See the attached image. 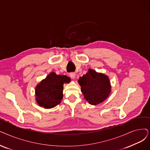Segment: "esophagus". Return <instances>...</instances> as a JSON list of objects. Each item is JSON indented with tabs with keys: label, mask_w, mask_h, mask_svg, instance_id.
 <instances>
[{
	"label": "esophagus",
	"mask_w": 150,
	"mask_h": 150,
	"mask_svg": "<svg viewBox=\"0 0 150 150\" xmlns=\"http://www.w3.org/2000/svg\"><path fill=\"white\" fill-rule=\"evenodd\" d=\"M69 76L72 79H74L75 77H76V73H71Z\"/></svg>",
	"instance_id": "obj_1"
}]
</instances>
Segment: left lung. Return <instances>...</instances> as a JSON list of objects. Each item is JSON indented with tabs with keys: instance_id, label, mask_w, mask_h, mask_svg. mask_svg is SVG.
<instances>
[{
	"instance_id": "8db88e82",
	"label": "left lung",
	"mask_w": 150,
	"mask_h": 150,
	"mask_svg": "<svg viewBox=\"0 0 150 150\" xmlns=\"http://www.w3.org/2000/svg\"><path fill=\"white\" fill-rule=\"evenodd\" d=\"M78 82L84 98L92 105L102 103L111 92V87L108 77L91 69L79 77Z\"/></svg>"
}]
</instances>
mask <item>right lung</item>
<instances>
[{
    "label": "right lung",
    "mask_w": 150,
    "mask_h": 150,
    "mask_svg": "<svg viewBox=\"0 0 150 150\" xmlns=\"http://www.w3.org/2000/svg\"><path fill=\"white\" fill-rule=\"evenodd\" d=\"M71 79L64 75L52 72L35 87V100L39 105L46 109L54 108L63 99L64 83H69Z\"/></svg>",
    "instance_id": "right-lung-1"
}]
</instances>
